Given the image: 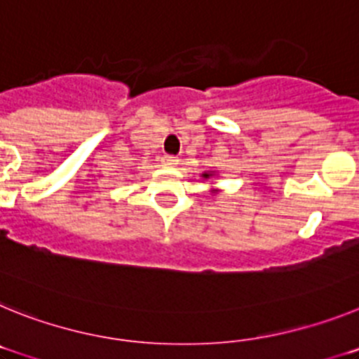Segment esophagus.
<instances>
[{"label": "esophagus", "mask_w": 359, "mask_h": 359, "mask_svg": "<svg viewBox=\"0 0 359 359\" xmlns=\"http://www.w3.org/2000/svg\"><path fill=\"white\" fill-rule=\"evenodd\" d=\"M161 163L167 165V167H174V165H177V158L170 156V154H165V156L161 158Z\"/></svg>", "instance_id": "1"}]
</instances>
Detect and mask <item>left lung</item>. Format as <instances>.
<instances>
[{
	"label": "left lung",
	"mask_w": 359,
	"mask_h": 359,
	"mask_svg": "<svg viewBox=\"0 0 359 359\" xmlns=\"http://www.w3.org/2000/svg\"><path fill=\"white\" fill-rule=\"evenodd\" d=\"M203 177H207V180H208V177H210V174H208V172H205V174H203Z\"/></svg>",
	"instance_id": "obj_1"
}]
</instances>
